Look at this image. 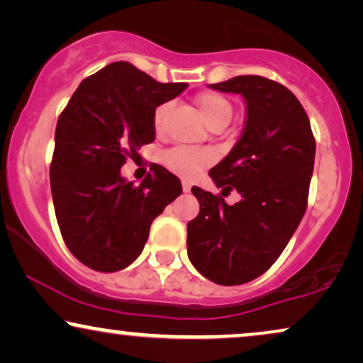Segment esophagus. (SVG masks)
Instances as JSON below:
<instances>
[{"label":"esophagus","mask_w":363,"mask_h":363,"mask_svg":"<svg viewBox=\"0 0 363 363\" xmlns=\"http://www.w3.org/2000/svg\"><path fill=\"white\" fill-rule=\"evenodd\" d=\"M182 188H183V191L188 193V191H190L191 185H190V183H188V182H183V183H182Z\"/></svg>","instance_id":"esophagus-1"}]
</instances>
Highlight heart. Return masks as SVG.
Listing matches in <instances>:
<instances>
[{
	"label": "heart",
	"mask_w": 363,
	"mask_h": 363,
	"mask_svg": "<svg viewBox=\"0 0 363 363\" xmlns=\"http://www.w3.org/2000/svg\"><path fill=\"white\" fill-rule=\"evenodd\" d=\"M195 102L208 127L216 125V123L230 122L233 116V106L221 94L211 91L201 92L195 97ZM168 111H170V104L165 102L162 106H158L155 112H153V125H155L157 130H162ZM163 165L178 177L193 178L208 165V157L198 150L178 147L172 148V150H168L163 155Z\"/></svg>",
	"instance_id": "1"
}]
</instances>
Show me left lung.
<instances>
[{
  "label": "left lung",
  "instance_id": "8db88e82",
  "mask_svg": "<svg viewBox=\"0 0 363 363\" xmlns=\"http://www.w3.org/2000/svg\"><path fill=\"white\" fill-rule=\"evenodd\" d=\"M210 87L241 94L246 102L240 140L210 170L223 196L236 189L242 201L230 207L221 195L191 188L200 213L186 225L188 257L206 279L236 286L269 269L299 226L315 140L304 107L282 84L238 76Z\"/></svg>",
  "mask_w": 363,
  "mask_h": 363
}]
</instances>
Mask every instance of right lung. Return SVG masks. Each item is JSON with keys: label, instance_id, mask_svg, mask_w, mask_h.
Returning a JSON list of instances; mask_svg holds the SVG:
<instances>
[{"label": "right lung", "instance_id": "1", "mask_svg": "<svg viewBox=\"0 0 363 363\" xmlns=\"http://www.w3.org/2000/svg\"><path fill=\"white\" fill-rule=\"evenodd\" d=\"M186 86L112 62L84 79L59 116L49 175L54 210L69 251L91 269L130 266L152 221L182 193L180 180L160 165L138 186L122 178L121 168L155 140V108Z\"/></svg>", "mask_w": 363, "mask_h": 363}]
</instances>
